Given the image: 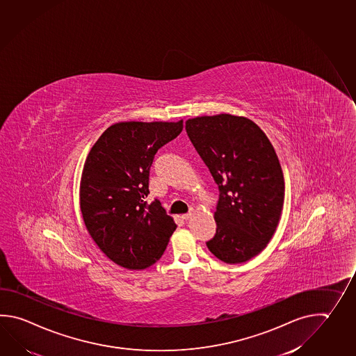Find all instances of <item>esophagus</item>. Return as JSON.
<instances>
[{
    "mask_svg": "<svg viewBox=\"0 0 356 356\" xmlns=\"http://www.w3.org/2000/svg\"><path fill=\"white\" fill-rule=\"evenodd\" d=\"M193 214H194V211H193V209H190L189 213L184 214L181 218L184 220H189L190 218L193 217Z\"/></svg>",
    "mask_w": 356,
    "mask_h": 356,
    "instance_id": "obj_1",
    "label": "esophagus"
}]
</instances>
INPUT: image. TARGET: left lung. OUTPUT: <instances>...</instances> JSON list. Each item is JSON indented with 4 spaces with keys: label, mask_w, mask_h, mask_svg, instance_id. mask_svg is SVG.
<instances>
[{
    "label": "left lung",
    "mask_w": 356,
    "mask_h": 356,
    "mask_svg": "<svg viewBox=\"0 0 356 356\" xmlns=\"http://www.w3.org/2000/svg\"><path fill=\"white\" fill-rule=\"evenodd\" d=\"M185 129L219 190L217 229L207 246L225 264L248 261L271 240L283 209L284 176L275 149L242 116L194 118Z\"/></svg>",
    "instance_id": "left-lung-1"
}]
</instances>
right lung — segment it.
I'll list each match as a JSON object with an SVG mask.
<instances>
[{"label": "right lung", "mask_w": 356, "mask_h": 356, "mask_svg": "<svg viewBox=\"0 0 356 356\" xmlns=\"http://www.w3.org/2000/svg\"><path fill=\"white\" fill-rule=\"evenodd\" d=\"M181 131L182 120L116 123L88 153L81 179L83 222L102 252L123 268L159 261L176 229L160 200L145 197L154 154Z\"/></svg>", "instance_id": "obj_1"}]
</instances>
